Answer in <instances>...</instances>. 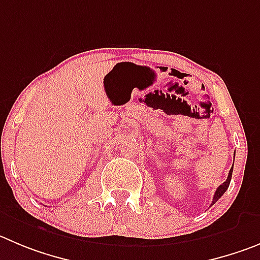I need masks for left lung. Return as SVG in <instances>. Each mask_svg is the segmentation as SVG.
Wrapping results in <instances>:
<instances>
[{
	"label": "left lung",
	"instance_id": "left-lung-1",
	"mask_svg": "<svg viewBox=\"0 0 260 260\" xmlns=\"http://www.w3.org/2000/svg\"><path fill=\"white\" fill-rule=\"evenodd\" d=\"M232 171H234V166H232L231 171H230V173H229V177H227V179H225V181L223 182L222 185H220L219 187L217 188V191H215V193H214V198H213V201H212V205H213V204H215V203H217V201L219 200V199H220V196H222L223 193H224L225 191H227V188H229V186H230V182H231Z\"/></svg>",
	"mask_w": 260,
	"mask_h": 260
}]
</instances>
